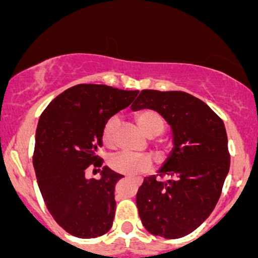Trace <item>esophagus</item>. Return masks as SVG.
I'll return each mask as SVG.
<instances>
[{
    "mask_svg": "<svg viewBox=\"0 0 258 258\" xmlns=\"http://www.w3.org/2000/svg\"><path fill=\"white\" fill-rule=\"evenodd\" d=\"M132 179H134V181L136 182L137 184H141V182H142V179H141V178H132Z\"/></svg>",
    "mask_w": 258,
    "mask_h": 258,
    "instance_id": "1",
    "label": "esophagus"
}]
</instances>
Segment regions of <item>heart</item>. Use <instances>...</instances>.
<instances>
[{"mask_svg": "<svg viewBox=\"0 0 258 258\" xmlns=\"http://www.w3.org/2000/svg\"><path fill=\"white\" fill-rule=\"evenodd\" d=\"M136 121L144 134L148 137L160 136L165 130V119L157 111L146 110L140 111L136 113ZM119 118L117 116H112L106 121L102 128V141L107 147H112L114 145V136L118 130ZM110 167L113 171L123 175L134 176L140 173H146L151 170V161L146 156L134 155V153L122 152L112 156L108 161Z\"/></svg>", "mask_w": 258, "mask_h": 258, "instance_id": "b5f03b06", "label": "heart"}]
</instances>
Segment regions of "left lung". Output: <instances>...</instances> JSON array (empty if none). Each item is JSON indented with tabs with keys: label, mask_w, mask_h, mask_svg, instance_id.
<instances>
[{
	"label": "left lung",
	"mask_w": 258,
	"mask_h": 258,
	"mask_svg": "<svg viewBox=\"0 0 258 258\" xmlns=\"http://www.w3.org/2000/svg\"><path fill=\"white\" fill-rule=\"evenodd\" d=\"M134 111H157L172 128L173 148L158 170L145 177L136 195L140 218L155 236L179 238L194 232L211 215L230 170L223 121L204 102L182 91L144 90Z\"/></svg>",
	"instance_id": "obj_1"
}]
</instances>
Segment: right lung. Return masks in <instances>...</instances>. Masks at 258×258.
<instances>
[{
    "instance_id": "add662e5",
    "label": "right lung",
    "mask_w": 258,
    "mask_h": 258,
    "mask_svg": "<svg viewBox=\"0 0 258 258\" xmlns=\"http://www.w3.org/2000/svg\"><path fill=\"white\" fill-rule=\"evenodd\" d=\"M137 95L139 91L83 83L63 91L41 114L33 152L36 178L48 212L70 235L95 238L112 227L114 186L123 176L107 166L100 179H88L85 173L91 165L98 171L102 167L97 150L106 121Z\"/></svg>"
}]
</instances>
